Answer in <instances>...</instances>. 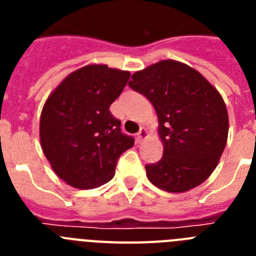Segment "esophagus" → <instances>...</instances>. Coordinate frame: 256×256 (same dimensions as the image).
Returning a JSON list of instances; mask_svg holds the SVG:
<instances>
[{"instance_id":"34e87169","label":"esophagus","mask_w":256,"mask_h":256,"mask_svg":"<svg viewBox=\"0 0 256 256\" xmlns=\"http://www.w3.org/2000/svg\"><path fill=\"white\" fill-rule=\"evenodd\" d=\"M146 137H148V130H146V128L142 126L140 132L137 133V142H142V140H144Z\"/></svg>"}]
</instances>
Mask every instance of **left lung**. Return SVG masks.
Returning <instances> with one entry per match:
<instances>
[{
    "mask_svg": "<svg viewBox=\"0 0 256 256\" xmlns=\"http://www.w3.org/2000/svg\"><path fill=\"white\" fill-rule=\"evenodd\" d=\"M130 87L146 96L158 114L162 158L146 165L158 188L186 192L208 180L228 137L224 100L198 70L177 60H162L136 72Z\"/></svg>",
    "mask_w": 256,
    "mask_h": 256,
    "instance_id": "1",
    "label": "left lung"
}]
</instances>
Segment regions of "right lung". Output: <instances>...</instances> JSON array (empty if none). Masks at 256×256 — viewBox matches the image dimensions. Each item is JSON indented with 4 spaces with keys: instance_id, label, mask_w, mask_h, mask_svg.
<instances>
[{
    "instance_id": "add662e5",
    "label": "right lung",
    "mask_w": 256,
    "mask_h": 256,
    "mask_svg": "<svg viewBox=\"0 0 256 256\" xmlns=\"http://www.w3.org/2000/svg\"><path fill=\"white\" fill-rule=\"evenodd\" d=\"M130 73L105 64L76 69L51 92L40 120V140L51 168L79 190L112 180L119 156L134 144L108 108Z\"/></svg>"
}]
</instances>
